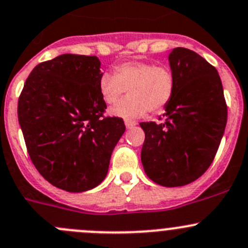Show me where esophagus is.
Returning <instances> with one entry per match:
<instances>
[{"mask_svg": "<svg viewBox=\"0 0 248 248\" xmlns=\"http://www.w3.org/2000/svg\"><path fill=\"white\" fill-rule=\"evenodd\" d=\"M124 124H126L127 128H133L134 126H137V122L136 121H129V120H126V121H124Z\"/></svg>", "mask_w": 248, "mask_h": 248, "instance_id": "34e87169", "label": "esophagus"}]
</instances>
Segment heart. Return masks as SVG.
<instances>
[{
    "label": "heart",
    "instance_id": "b5f03b06",
    "mask_svg": "<svg viewBox=\"0 0 248 248\" xmlns=\"http://www.w3.org/2000/svg\"><path fill=\"white\" fill-rule=\"evenodd\" d=\"M98 87L107 104L116 103L128 90V97L115 105L110 114L136 119L148 111H162L170 104L175 91V76L168 66L128 62L117 65L115 74H103Z\"/></svg>",
    "mask_w": 248,
    "mask_h": 248
}]
</instances>
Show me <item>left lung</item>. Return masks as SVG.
Instances as JSON below:
<instances>
[{
	"mask_svg": "<svg viewBox=\"0 0 248 248\" xmlns=\"http://www.w3.org/2000/svg\"><path fill=\"white\" fill-rule=\"evenodd\" d=\"M175 91L163 124L141 122V163L163 186H182L200 178L217 154L228 108L218 71L201 55L177 47L170 53Z\"/></svg>",
	"mask_w": 248,
	"mask_h": 248,
	"instance_id": "obj_1",
	"label": "left lung"
}]
</instances>
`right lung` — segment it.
<instances>
[{"instance_id": "1", "label": "right lung", "mask_w": 248, "mask_h": 248, "mask_svg": "<svg viewBox=\"0 0 248 248\" xmlns=\"http://www.w3.org/2000/svg\"><path fill=\"white\" fill-rule=\"evenodd\" d=\"M95 55L62 54L35 66L18 100V120L36 170L69 193L95 188L107 177L124 133L121 117H105Z\"/></svg>"}]
</instances>
